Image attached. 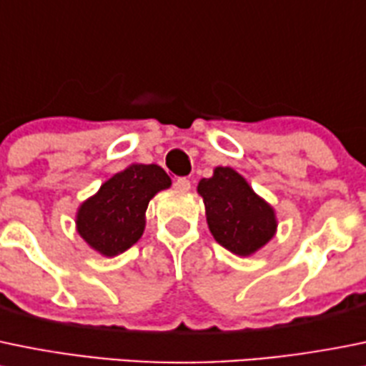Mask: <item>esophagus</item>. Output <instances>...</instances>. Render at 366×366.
<instances>
[{"instance_id":"obj_1","label":"esophagus","mask_w":366,"mask_h":366,"mask_svg":"<svg viewBox=\"0 0 366 366\" xmlns=\"http://www.w3.org/2000/svg\"><path fill=\"white\" fill-rule=\"evenodd\" d=\"M173 187H175L177 191H189L191 182L189 179H186V177H179V179L175 180V184H173Z\"/></svg>"}]
</instances>
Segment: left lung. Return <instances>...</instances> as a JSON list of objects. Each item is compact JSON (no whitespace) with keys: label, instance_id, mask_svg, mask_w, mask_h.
Masks as SVG:
<instances>
[{"label":"left lung","instance_id":"1","mask_svg":"<svg viewBox=\"0 0 366 366\" xmlns=\"http://www.w3.org/2000/svg\"><path fill=\"white\" fill-rule=\"evenodd\" d=\"M209 230L222 247L237 255H250L275 234V214L247 180L232 168H216L211 179L198 184Z\"/></svg>","mask_w":366,"mask_h":366}]
</instances>
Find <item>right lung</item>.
Segmentation results:
<instances>
[{"label":"right lung","instance_id":"right-lung-1","mask_svg":"<svg viewBox=\"0 0 366 366\" xmlns=\"http://www.w3.org/2000/svg\"><path fill=\"white\" fill-rule=\"evenodd\" d=\"M172 180L157 164H132L116 173L78 211L80 236L107 257L123 254L144 230V212L155 193Z\"/></svg>","mask_w":366,"mask_h":366}]
</instances>
